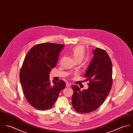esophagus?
I'll return each mask as SVG.
<instances>
[{"mask_svg":"<svg viewBox=\"0 0 133 133\" xmlns=\"http://www.w3.org/2000/svg\"><path fill=\"white\" fill-rule=\"evenodd\" d=\"M66 87H71V84H70L69 83H66Z\"/></svg>","mask_w":133,"mask_h":133,"instance_id":"esophagus-1","label":"esophagus"}]
</instances>
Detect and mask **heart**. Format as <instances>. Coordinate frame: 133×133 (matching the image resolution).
Returning a JSON list of instances; mask_svg holds the SVG:
<instances>
[{"label":"heart","instance_id":"heart-1","mask_svg":"<svg viewBox=\"0 0 133 133\" xmlns=\"http://www.w3.org/2000/svg\"><path fill=\"white\" fill-rule=\"evenodd\" d=\"M71 53L76 61L81 62L85 56V49L83 46L77 45L72 49Z\"/></svg>","mask_w":133,"mask_h":133}]
</instances>
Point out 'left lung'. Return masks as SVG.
Segmentation results:
<instances>
[{
    "instance_id": "1",
    "label": "left lung",
    "mask_w": 133,
    "mask_h": 133,
    "mask_svg": "<svg viewBox=\"0 0 133 133\" xmlns=\"http://www.w3.org/2000/svg\"><path fill=\"white\" fill-rule=\"evenodd\" d=\"M93 52L94 56L84 75L90 82L88 89L81 91L78 86L72 85V105L80 113L97 110L104 102L112 86V63L109 55L97 48Z\"/></svg>"
}]
</instances>
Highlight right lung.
<instances>
[{
  "label": "right lung",
  "mask_w": 133,
  "mask_h": 133,
  "mask_svg": "<svg viewBox=\"0 0 133 133\" xmlns=\"http://www.w3.org/2000/svg\"><path fill=\"white\" fill-rule=\"evenodd\" d=\"M63 46L49 42L36 44L29 50L23 62L20 71L23 93L29 103L39 110L51 108L65 87L64 81L53 80L52 85L49 78Z\"/></svg>",
  "instance_id": "obj_1"
}]
</instances>
